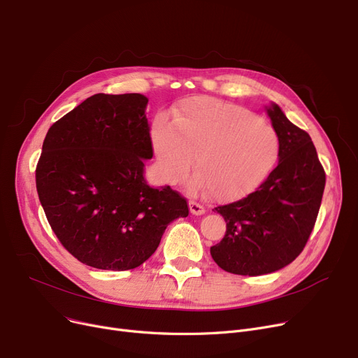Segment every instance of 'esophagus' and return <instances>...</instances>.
<instances>
[{"mask_svg":"<svg viewBox=\"0 0 358 358\" xmlns=\"http://www.w3.org/2000/svg\"><path fill=\"white\" fill-rule=\"evenodd\" d=\"M189 206H190V212H192L193 215H196V216H200V215H203V213L206 212L204 206L200 204V203H197V201H194V200H190V201H189Z\"/></svg>","mask_w":358,"mask_h":358,"instance_id":"esophagus-1","label":"esophagus"}]
</instances>
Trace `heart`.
Segmentation results:
<instances>
[{
	"label": "heart",
	"instance_id": "1",
	"mask_svg": "<svg viewBox=\"0 0 358 358\" xmlns=\"http://www.w3.org/2000/svg\"><path fill=\"white\" fill-rule=\"evenodd\" d=\"M161 174L180 182L193 165V192L208 190L215 200L250 194L274 168L280 141L271 124L251 111L215 99H192L176 111L173 126L155 120L150 130Z\"/></svg>",
	"mask_w": 358,
	"mask_h": 358
}]
</instances>
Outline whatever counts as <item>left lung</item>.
<instances>
[{
	"mask_svg": "<svg viewBox=\"0 0 358 358\" xmlns=\"http://www.w3.org/2000/svg\"><path fill=\"white\" fill-rule=\"evenodd\" d=\"M267 113L280 141L278 165L254 193L215 208L227 222V234L210 248L212 258L239 275L274 273L296 259L315 227L325 189L310 136L277 104Z\"/></svg>",
	"mask_w": 358,
	"mask_h": 358,
	"instance_id": "obj_1",
	"label": "left lung"
}]
</instances>
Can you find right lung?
I'll return each instance as SVG.
<instances>
[{"label": "right lung", "mask_w": 358, "mask_h": 358, "mask_svg": "<svg viewBox=\"0 0 358 358\" xmlns=\"http://www.w3.org/2000/svg\"><path fill=\"white\" fill-rule=\"evenodd\" d=\"M142 94H94L48 130L36 189L52 231L83 264L123 271L155 252L166 227L189 216L169 185L143 178L154 155Z\"/></svg>", "instance_id": "1"}]
</instances>
